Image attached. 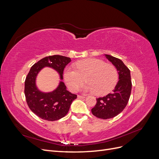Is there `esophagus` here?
<instances>
[{
  "label": "esophagus",
  "instance_id": "obj_1",
  "mask_svg": "<svg viewBox=\"0 0 159 159\" xmlns=\"http://www.w3.org/2000/svg\"><path fill=\"white\" fill-rule=\"evenodd\" d=\"M78 98H80V99H84V98H85V96H83V95H78Z\"/></svg>",
  "mask_w": 159,
  "mask_h": 159
}]
</instances>
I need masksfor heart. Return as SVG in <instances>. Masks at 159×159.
Instances as JSON below:
<instances>
[{"mask_svg": "<svg viewBox=\"0 0 159 159\" xmlns=\"http://www.w3.org/2000/svg\"><path fill=\"white\" fill-rule=\"evenodd\" d=\"M75 68L76 70L68 67L64 71L66 85L71 91H76L85 80L88 84L82 88L83 91L103 95L112 91L117 83L116 68L112 64H105L102 60H81L75 64Z\"/></svg>", "mask_w": 159, "mask_h": 159, "instance_id": "heart-1", "label": "heart"}]
</instances>
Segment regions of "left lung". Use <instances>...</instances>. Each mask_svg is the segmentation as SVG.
Wrapping results in <instances>:
<instances>
[{"mask_svg":"<svg viewBox=\"0 0 159 159\" xmlns=\"http://www.w3.org/2000/svg\"><path fill=\"white\" fill-rule=\"evenodd\" d=\"M105 56L116 68L119 81L112 93L97 98V103L91 109V113L98 118L107 119L117 116L125 108L131 95L132 83L130 70L123 62L112 56Z\"/></svg>","mask_w":159,"mask_h":159,"instance_id":"obj_1","label":"left lung"}]
</instances>
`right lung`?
Instances as JSON below:
<instances>
[{
  "label": "right lung",
  "instance_id": "add662e5",
  "mask_svg": "<svg viewBox=\"0 0 159 159\" xmlns=\"http://www.w3.org/2000/svg\"><path fill=\"white\" fill-rule=\"evenodd\" d=\"M70 61L71 59L68 57L54 55L44 57L32 66L25 80V94L28 107L38 117L54 121L64 117L69 111L70 105L77 98V95L67 90L62 81L52 92H42L36 87V79L42 68L50 67L58 72L62 80L64 70Z\"/></svg>",
  "mask_w": 159,
  "mask_h": 159
}]
</instances>
